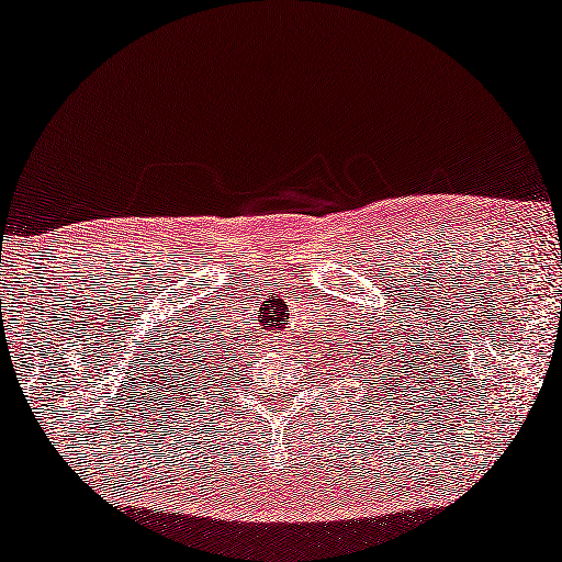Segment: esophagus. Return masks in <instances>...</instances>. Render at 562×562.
<instances>
[{
    "label": "esophagus",
    "instance_id": "esophagus-1",
    "mask_svg": "<svg viewBox=\"0 0 562 562\" xmlns=\"http://www.w3.org/2000/svg\"><path fill=\"white\" fill-rule=\"evenodd\" d=\"M269 347L273 351H279V353H286V351L293 349V341L289 339V336H283V334H273V339H269Z\"/></svg>",
    "mask_w": 562,
    "mask_h": 562
}]
</instances>
